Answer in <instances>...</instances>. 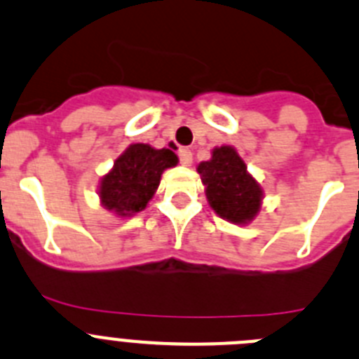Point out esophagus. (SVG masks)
<instances>
[{
  "instance_id": "34e87169",
  "label": "esophagus",
  "mask_w": 359,
  "mask_h": 359,
  "mask_svg": "<svg viewBox=\"0 0 359 359\" xmlns=\"http://www.w3.org/2000/svg\"><path fill=\"white\" fill-rule=\"evenodd\" d=\"M179 159L184 166H191L193 163V152L189 149H180L179 150Z\"/></svg>"
}]
</instances>
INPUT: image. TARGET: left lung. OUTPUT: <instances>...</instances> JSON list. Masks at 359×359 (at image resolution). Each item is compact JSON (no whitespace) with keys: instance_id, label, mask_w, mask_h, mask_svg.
Listing matches in <instances>:
<instances>
[{"instance_id":"left-lung-1","label":"left lung","mask_w":359,"mask_h":359,"mask_svg":"<svg viewBox=\"0 0 359 359\" xmlns=\"http://www.w3.org/2000/svg\"><path fill=\"white\" fill-rule=\"evenodd\" d=\"M205 195L214 212L223 219L246 225L262 209L264 191L248 173V166L233 147L223 145L212 150V157L198 164Z\"/></svg>"}]
</instances>
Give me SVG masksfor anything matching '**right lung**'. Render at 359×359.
Returning a JSON list of instances; mask_svg holds the SVG:
<instances>
[{"label": "right lung", "mask_w": 359, "mask_h": 359, "mask_svg": "<svg viewBox=\"0 0 359 359\" xmlns=\"http://www.w3.org/2000/svg\"><path fill=\"white\" fill-rule=\"evenodd\" d=\"M179 163L170 149H154L147 143H133L100 179L99 198L104 209L116 216H134L152 200L161 175Z\"/></svg>", "instance_id": "right-lung-1"}]
</instances>
